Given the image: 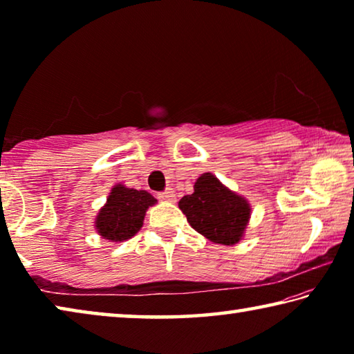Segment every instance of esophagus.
<instances>
[{"mask_svg":"<svg viewBox=\"0 0 354 354\" xmlns=\"http://www.w3.org/2000/svg\"><path fill=\"white\" fill-rule=\"evenodd\" d=\"M159 200H162V201H176V195H175V192H173L171 189H169V190H165V192H162V194H159Z\"/></svg>","mask_w":354,"mask_h":354,"instance_id":"esophagus-1","label":"esophagus"}]
</instances>
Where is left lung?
<instances>
[{
  "instance_id": "8db88e82",
  "label": "left lung",
  "mask_w": 354,
  "mask_h": 354,
  "mask_svg": "<svg viewBox=\"0 0 354 354\" xmlns=\"http://www.w3.org/2000/svg\"><path fill=\"white\" fill-rule=\"evenodd\" d=\"M178 206L196 232L227 247L242 241L251 217L248 200L209 171L196 179L194 194L183 196Z\"/></svg>"
}]
</instances>
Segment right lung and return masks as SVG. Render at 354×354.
I'll use <instances>...</instances> for the list:
<instances>
[{"instance_id": "right-lung-1", "label": "right lung", "mask_w": 354, "mask_h": 354, "mask_svg": "<svg viewBox=\"0 0 354 354\" xmlns=\"http://www.w3.org/2000/svg\"><path fill=\"white\" fill-rule=\"evenodd\" d=\"M158 200L147 190L115 184L111 189L104 206L95 217V231L112 243L128 241L140 231L148 207L154 206Z\"/></svg>"}]
</instances>
